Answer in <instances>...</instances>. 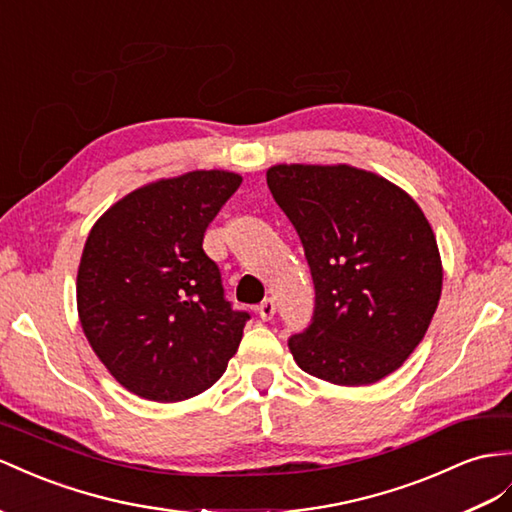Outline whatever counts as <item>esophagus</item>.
I'll use <instances>...</instances> for the list:
<instances>
[{"mask_svg": "<svg viewBox=\"0 0 512 512\" xmlns=\"http://www.w3.org/2000/svg\"><path fill=\"white\" fill-rule=\"evenodd\" d=\"M257 313H259L261 320H272L274 313H277V305H274L272 298H266L264 303L257 307Z\"/></svg>", "mask_w": 512, "mask_h": 512, "instance_id": "obj_1", "label": "esophagus"}]
</instances>
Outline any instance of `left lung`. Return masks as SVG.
<instances>
[{"label":"left lung","instance_id":"obj_1","mask_svg":"<svg viewBox=\"0 0 512 512\" xmlns=\"http://www.w3.org/2000/svg\"><path fill=\"white\" fill-rule=\"evenodd\" d=\"M311 270L316 307L287 339L298 368L372 385L422 342L441 296L435 233L409 194L352 166L279 164L268 173Z\"/></svg>","mask_w":512,"mask_h":512}]
</instances>
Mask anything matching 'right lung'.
Instances as JSON below:
<instances>
[{
	"mask_svg": "<svg viewBox=\"0 0 512 512\" xmlns=\"http://www.w3.org/2000/svg\"><path fill=\"white\" fill-rule=\"evenodd\" d=\"M242 177L194 170L134 190L90 231L77 311L95 355L125 389L179 402L212 387L235 355L251 313L225 298L203 251Z\"/></svg>",
	"mask_w": 512,
	"mask_h": 512,
	"instance_id": "add662e5",
	"label": "right lung"
}]
</instances>
